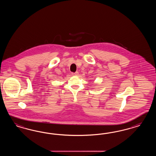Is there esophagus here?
Instances as JSON below:
<instances>
[{"instance_id":"1","label":"esophagus","mask_w":156,"mask_h":156,"mask_svg":"<svg viewBox=\"0 0 156 156\" xmlns=\"http://www.w3.org/2000/svg\"><path fill=\"white\" fill-rule=\"evenodd\" d=\"M78 71H76V73H72V75L73 76H76V75H78Z\"/></svg>"}]
</instances>
